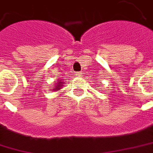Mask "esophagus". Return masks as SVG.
<instances>
[{"instance_id": "esophagus-1", "label": "esophagus", "mask_w": 153, "mask_h": 153, "mask_svg": "<svg viewBox=\"0 0 153 153\" xmlns=\"http://www.w3.org/2000/svg\"><path fill=\"white\" fill-rule=\"evenodd\" d=\"M76 76H78V77H81V76H82V73H81V72H79V73H77V74H76Z\"/></svg>"}]
</instances>
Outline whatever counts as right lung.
<instances>
[{
	"instance_id": "right-lung-1",
	"label": "right lung",
	"mask_w": 153,
	"mask_h": 153,
	"mask_svg": "<svg viewBox=\"0 0 153 153\" xmlns=\"http://www.w3.org/2000/svg\"><path fill=\"white\" fill-rule=\"evenodd\" d=\"M62 81H58L56 83V86H54V89H52L53 91H58L59 89H61V86L62 85Z\"/></svg>"
}]
</instances>
